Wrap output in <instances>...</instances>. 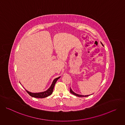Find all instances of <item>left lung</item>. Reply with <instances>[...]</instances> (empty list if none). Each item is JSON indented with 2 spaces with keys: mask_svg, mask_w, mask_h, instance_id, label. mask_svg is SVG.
Segmentation results:
<instances>
[{
  "mask_svg": "<svg viewBox=\"0 0 125 125\" xmlns=\"http://www.w3.org/2000/svg\"><path fill=\"white\" fill-rule=\"evenodd\" d=\"M70 93H71V94H74V95H76V96H79V97H86V96H89V95H83L78 94H77L75 93L74 92H73V91L72 90V89L71 88V87L70 88Z\"/></svg>",
  "mask_w": 125,
  "mask_h": 125,
  "instance_id": "8db88e82",
  "label": "left lung"
}]
</instances>
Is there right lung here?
<instances>
[{
	"instance_id": "1",
	"label": "right lung",
	"mask_w": 125,
	"mask_h": 125,
	"mask_svg": "<svg viewBox=\"0 0 125 125\" xmlns=\"http://www.w3.org/2000/svg\"><path fill=\"white\" fill-rule=\"evenodd\" d=\"M60 78V77L55 79L54 80V81H53L51 86L45 92H42V93H30L29 92H28L27 90H26V91L30 96H31V97H33L42 98L47 97V96L50 95L52 94L53 91V88H54L55 83H56L58 79H59Z\"/></svg>"
}]
</instances>
